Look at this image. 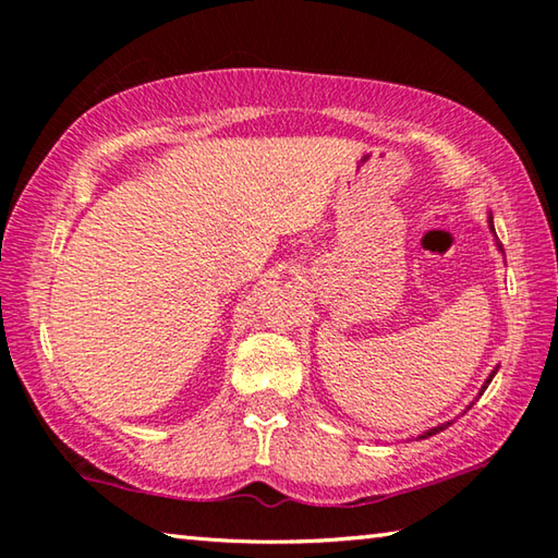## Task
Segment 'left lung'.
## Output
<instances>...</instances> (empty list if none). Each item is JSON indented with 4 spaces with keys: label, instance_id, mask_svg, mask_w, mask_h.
I'll return each mask as SVG.
<instances>
[{
    "label": "left lung",
    "instance_id": "left-lung-1",
    "mask_svg": "<svg viewBox=\"0 0 558 558\" xmlns=\"http://www.w3.org/2000/svg\"><path fill=\"white\" fill-rule=\"evenodd\" d=\"M489 231H493V233H495V226H493V216H489ZM495 239H497V235H495ZM497 248H499V251H502V243H499V241H497ZM495 374H497V369H495L493 374H489V376H487V381L483 384V391L487 389V386H489V381H493V376H495ZM483 391H480V393H483ZM448 426H450V421H448V423H440V426H436V428H430V430H426V433H423V436H418V438H428V436H436V433H440V430H446Z\"/></svg>",
    "mask_w": 558,
    "mask_h": 558
}]
</instances>
